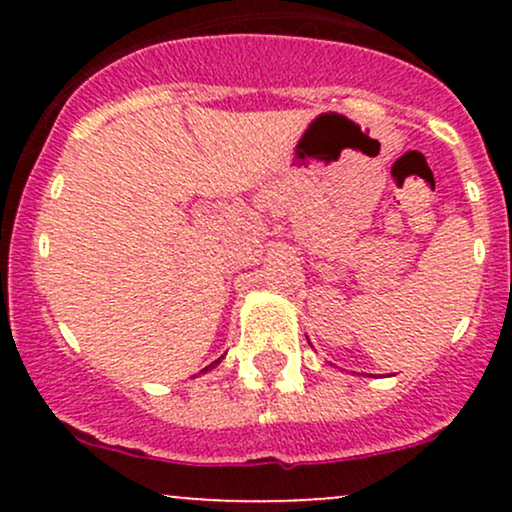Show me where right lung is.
Here are the masks:
<instances>
[{"label": "right lung", "mask_w": 512, "mask_h": 512, "mask_svg": "<svg viewBox=\"0 0 512 512\" xmlns=\"http://www.w3.org/2000/svg\"><path fill=\"white\" fill-rule=\"evenodd\" d=\"M223 358V356H221ZM221 358H219V361H214V363H211V366H207V368H204L202 370V373H207V370H211V368H216V366H219V363H221Z\"/></svg>", "instance_id": "add662e5"}]
</instances>
